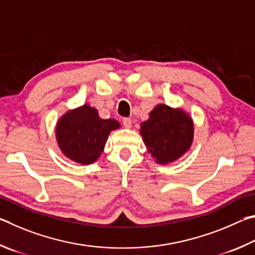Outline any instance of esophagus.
Listing matches in <instances>:
<instances>
[{"mask_svg":"<svg viewBox=\"0 0 255 255\" xmlns=\"http://www.w3.org/2000/svg\"><path fill=\"white\" fill-rule=\"evenodd\" d=\"M123 125H124V127L127 128H130L131 125H132V120L128 119V118L123 119Z\"/></svg>","mask_w":255,"mask_h":255,"instance_id":"esophagus-1","label":"esophagus"}]
</instances>
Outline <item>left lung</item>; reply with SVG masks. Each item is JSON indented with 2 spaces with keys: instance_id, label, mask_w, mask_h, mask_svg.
Returning a JSON list of instances; mask_svg holds the SVG:
<instances>
[{
  "instance_id": "1",
  "label": "left lung",
  "mask_w": 255,
  "mask_h": 255,
  "mask_svg": "<svg viewBox=\"0 0 255 255\" xmlns=\"http://www.w3.org/2000/svg\"><path fill=\"white\" fill-rule=\"evenodd\" d=\"M148 152L159 164L176 161L190 149L194 140V122L188 113L159 104L150 112L149 120L141 123Z\"/></svg>"
}]
</instances>
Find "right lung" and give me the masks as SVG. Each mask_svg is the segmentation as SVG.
Wrapping results in <instances>:
<instances>
[{
	"instance_id": "obj_1",
	"label": "right lung",
	"mask_w": 255,
	"mask_h": 255,
	"mask_svg": "<svg viewBox=\"0 0 255 255\" xmlns=\"http://www.w3.org/2000/svg\"><path fill=\"white\" fill-rule=\"evenodd\" d=\"M120 127L116 120L101 119L95 107L84 104L58 120L56 140L65 157L86 166L101 157L110 133Z\"/></svg>"
}]
</instances>
